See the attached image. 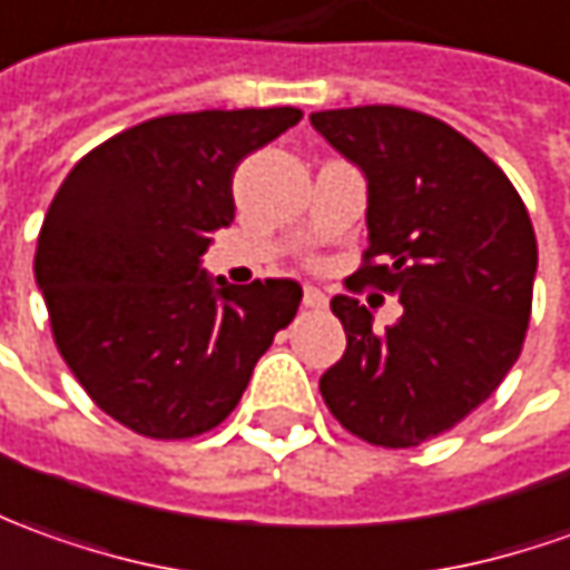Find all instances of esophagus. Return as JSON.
Here are the masks:
<instances>
[{"label":"esophagus","mask_w":570,"mask_h":570,"mask_svg":"<svg viewBox=\"0 0 570 570\" xmlns=\"http://www.w3.org/2000/svg\"><path fill=\"white\" fill-rule=\"evenodd\" d=\"M302 305H305V308H324V305H327V296H324L317 286H305V293H302Z\"/></svg>","instance_id":"obj_1"}]
</instances>
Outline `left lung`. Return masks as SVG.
Returning <instances> with one entry per match:
<instances>
[{
	"mask_svg": "<svg viewBox=\"0 0 570 570\" xmlns=\"http://www.w3.org/2000/svg\"><path fill=\"white\" fill-rule=\"evenodd\" d=\"M312 127L367 180V249L350 286L396 293L386 331L334 296L346 352L321 377L358 440L409 449L452 431L512 371L528 334L537 236L518 189L449 124L412 108L315 111Z\"/></svg>",
	"mask_w": 570,
	"mask_h": 570,
	"instance_id": "obj_1",
	"label": "left lung"
}]
</instances>
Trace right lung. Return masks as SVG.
<instances>
[{"instance_id":"obj_1","label":"right lung","mask_w":570,"mask_h":570,"mask_svg":"<svg viewBox=\"0 0 570 570\" xmlns=\"http://www.w3.org/2000/svg\"><path fill=\"white\" fill-rule=\"evenodd\" d=\"M299 108L189 111L87 153L46 212L33 274L71 374L118 424L187 440L236 409L296 317V281H212L203 253L234 220V171Z\"/></svg>"}]
</instances>
